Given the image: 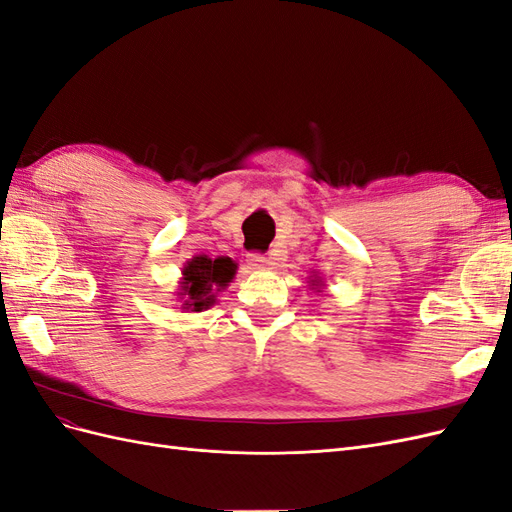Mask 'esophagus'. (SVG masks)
I'll return each mask as SVG.
<instances>
[{
    "mask_svg": "<svg viewBox=\"0 0 512 512\" xmlns=\"http://www.w3.org/2000/svg\"><path fill=\"white\" fill-rule=\"evenodd\" d=\"M247 265L252 269H267L271 265V260L265 254H247Z\"/></svg>",
    "mask_w": 512,
    "mask_h": 512,
    "instance_id": "34e87169",
    "label": "esophagus"
}]
</instances>
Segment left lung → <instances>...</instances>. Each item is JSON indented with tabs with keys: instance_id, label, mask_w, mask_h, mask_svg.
<instances>
[{
	"instance_id": "1",
	"label": "left lung",
	"mask_w": 512,
	"mask_h": 512,
	"mask_svg": "<svg viewBox=\"0 0 512 512\" xmlns=\"http://www.w3.org/2000/svg\"><path fill=\"white\" fill-rule=\"evenodd\" d=\"M312 286H320V280H314V284Z\"/></svg>"
}]
</instances>
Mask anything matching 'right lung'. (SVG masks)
<instances>
[{"instance_id":"1","label":"right lung","mask_w":512,"mask_h":512,"mask_svg":"<svg viewBox=\"0 0 512 512\" xmlns=\"http://www.w3.org/2000/svg\"><path fill=\"white\" fill-rule=\"evenodd\" d=\"M237 273V265L226 256L209 258L205 254L194 256L183 265L181 271V309L185 312H203L215 303L218 292H222Z\"/></svg>"}]
</instances>
